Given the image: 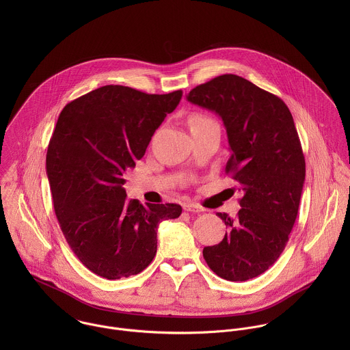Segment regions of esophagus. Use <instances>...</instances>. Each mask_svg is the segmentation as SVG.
<instances>
[{
	"label": "esophagus",
	"mask_w": 350,
	"mask_h": 350,
	"mask_svg": "<svg viewBox=\"0 0 350 350\" xmlns=\"http://www.w3.org/2000/svg\"><path fill=\"white\" fill-rule=\"evenodd\" d=\"M183 208L185 211H190V213H200V211H204L203 207H200L198 203H194V202H187L183 204Z\"/></svg>",
	"instance_id": "esophagus-1"
}]
</instances>
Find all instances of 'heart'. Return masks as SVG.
I'll list each match as a JSON object with an SVG mask.
<instances>
[{
    "label": "heart",
    "mask_w": 350,
    "mask_h": 350,
    "mask_svg": "<svg viewBox=\"0 0 350 350\" xmlns=\"http://www.w3.org/2000/svg\"><path fill=\"white\" fill-rule=\"evenodd\" d=\"M200 120H204V117H194L191 121H200Z\"/></svg>",
    "instance_id": "1"
}]
</instances>
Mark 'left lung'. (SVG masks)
<instances>
[{
	"mask_svg": "<svg viewBox=\"0 0 350 350\" xmlns=\"http://www.w3.org/2000/svg\"><path fill=\"white\" fill-rule=\"evenodd\" d=\"M186 98L222 118L230 150L225 170L244 193L236 218L217 214L229 232L203 257L219 278L250 280L279 258L298 215L306 163L293 114L279 97L233 74Z\"/></svg>",
	"mask_w": 350,
	"mask_h": 350,
	"instance_id": "1",
	"label": "left lung"
}]
</instances>
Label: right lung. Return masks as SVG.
<instances>
[{"mask_svg":"<svg viewBox=\"0 0 350 350\" xmlns=\"http://www.w3.org/2000/svg\"><path fill=\"white\" fill-rule=\"evenodd\" d=\"M182 90L147 94L107 85L64 106L47 150V175L60 229L81 262L109 280L140 273L157 250V226L178 218L176 203L128 200L135 168Z\"/></svg>","mask_w":350,"mask_h":350,"instance_id":"obj_1","label":"right lung"}]
</instances>
